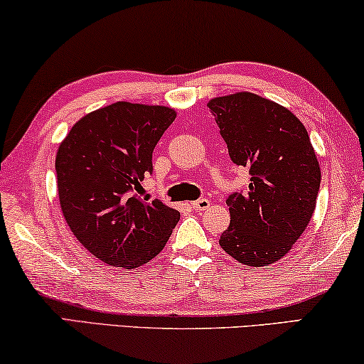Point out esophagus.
Listing matches in <instances>:
<instances>
[{"instance_id": "34e87169", "label": "esophagus", "mask_w": 364, "mask_h": 364, "mask_svg": "<svg viewBox=\"0 0 364 364\" xmlns=\"http://www.w3.org/2000/svg\"><path fill=\"white\" fill-rule=\"evenodd\" d=\"M211 206V203H209V199H206V198H203V199H198V201H194V203H191V208L194 209V211H198V213H201V211H206V209Z\"/></svg>"}]
</instances>
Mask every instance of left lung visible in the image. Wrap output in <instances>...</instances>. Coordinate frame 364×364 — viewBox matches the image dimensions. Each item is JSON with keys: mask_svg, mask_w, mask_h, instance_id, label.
<instances>
[{"mask_svg": "<svg viewBox=\"0 0 364 364\" xmlns=\"http://www.w3.org/2000/svg\"><path fill=\"white\" fill-rule=\"evenodd\" d=\"M229 156L247 166V191L228 198L231 223L219 245L242 265L277 262L309 226L321 171L304 124L252 92L208 102Z\"/></svg>", "mask_w": 364, "mask_h": 364, "instance_id": "1", "label": "left lung"}]
</instances>
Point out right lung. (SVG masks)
<instances>
[{
  "label": "right lung",
  "mask_w": 364,
  "mask_h": 364,
  "mask_svg": "<svg viewBox=\"0 0 364 364\" xmlns=\"http://www.w3.org/2000/svg\"><path fill=\"white\" fill-rule=\"evenodd\" d=\"M171 107L115 102L82 117L55 155L59 203L75 239L112 267L135 269L161 252L180 213L132 191L151 173Z\"/></svg>",
  "instance_id": "obj_1"
}]
</instances>
